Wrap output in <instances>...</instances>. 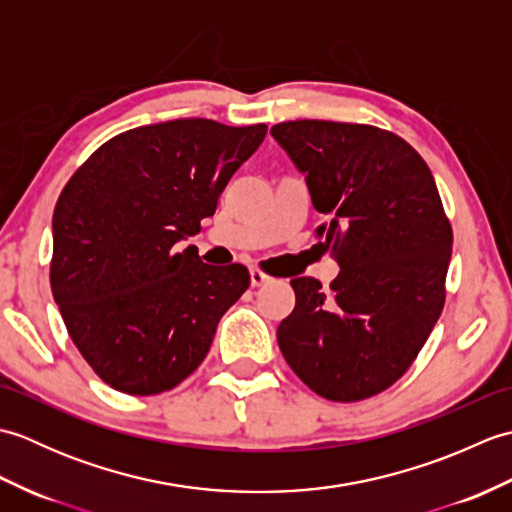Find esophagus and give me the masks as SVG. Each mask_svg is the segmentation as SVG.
<instances>
[{
  "label": "esophagus",
  "mask_w": 512,
  "mask_h": 512,
  "mask_svg": "<svg viewBox=\"0 0 512 512\" xmlns=\"http://www.w3.org/2000/svg\"><path fill=\"white\" fill-rule=\"evenodd\" d=\"M268 281H270V277H268L266 273H262V270H259V268H250V286L259 288V286L268 284Z\"/></svg>",
  "instance_id": "1"
}]
</instances>
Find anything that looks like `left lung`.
I'll return each mask as SVG.
<instances>
[{
	"mask_svg": "<svg viewBox=\"0 0 512 512\" xmlns=\"http://www.w3.org/2000/svg\"><path fill=\"white\" fill-rule=\"evenodd\" d=\"M270 134L306 176L328 217L317 233L341 266L330 290L290 281L297 303L279 350L323 398L376 396L407 372L444 306L453 233L436 180L416 149L372 125L288 121Z\"/></svg>",
	"mask_w": 512,
	"mask_h": 512,
	"instance_id": "1",
	"label": "left lung"
}]
</instances>
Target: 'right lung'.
Returning <instances> with one entry per match:
<instances>
[{"label":"right lung","instance_id":"1","mask_svg":"<svg viewBox=\"0 0 512 512\" xmlns=\"http://www.w3.org/2000/svg\"><path fill=\"white\" fill-rule=\"evenodd\" d=\"M178 118L107 140L52 215L50 286L70 339L107 385L154 396L204 361L222 314L250 284L242 264L209 266L182 239L266 136Z\"/></svg>","mask_w":512,"mask_h":512}]
</instances>
